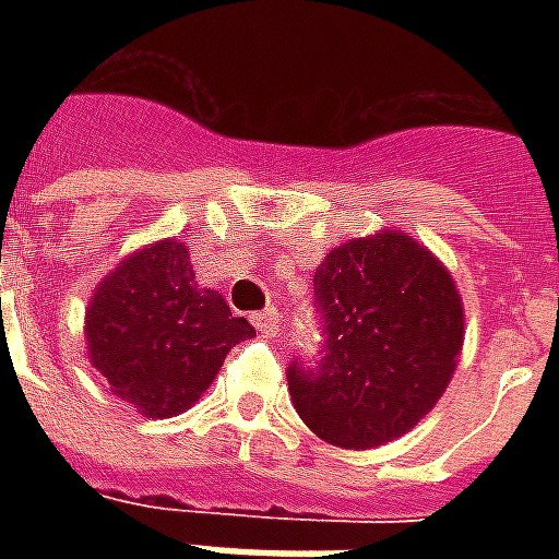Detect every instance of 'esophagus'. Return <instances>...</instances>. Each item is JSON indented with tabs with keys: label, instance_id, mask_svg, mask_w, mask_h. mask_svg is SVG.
Here are the masks:
<instances>
[{
	"label": "esophagus",
	"instance_id": "obj_1",
	"mask_svg": "<svg viewBox=\"0 0 559 559\" xmlns=\"http://www.w3.org/2000/svg\"><path fill=\"white\" fill-rule=\"evenodd\" d=\"M251 320H254L257 332L266 335V338L278 332V311H275V308H266V311H260V314H254Z\"/></svg>",
	"mask_w": 559,
	"mask_h": 559
}]
</instances>
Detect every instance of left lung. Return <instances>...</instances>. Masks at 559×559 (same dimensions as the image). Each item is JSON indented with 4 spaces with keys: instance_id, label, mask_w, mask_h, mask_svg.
<instances>
[{
    "instance_id": "8db88e82",
    "label": "left lung",
    "mask_w": 559,
    "mask_h": 559,
    "mask_svg": "<svg viewBox=\"0 0 559 559\" xmlns=\"http://www.w3.org/2000/svg\"><path fill=\"white\" fill-rule=\"evenodd\" d=\"M314 308L320 362L293 359L287 386L320 440L374 449L443 399L464 344V305L425 245L401 230L338 245L314 272Z\"/></svg>"
}]
</instances>
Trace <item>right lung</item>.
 <instances>
[{
	"label": "right lung",
	"mask_w": 559,
	"mask_h": 559,
	"mask_svg": "<svg viewBox=\"0 0 559 559\" xmlns=\"http://www.w3.org/2000/svg\"><path fill=\"white\" fill-rule=\"evenodd\" d=\"M254 326L194 281L188 248L160 239L126 257L86 308V350L114 395L148 419L185 413Z\"/></svg>",
	"instance_id": "right-lung-1"
}]
</instances>
